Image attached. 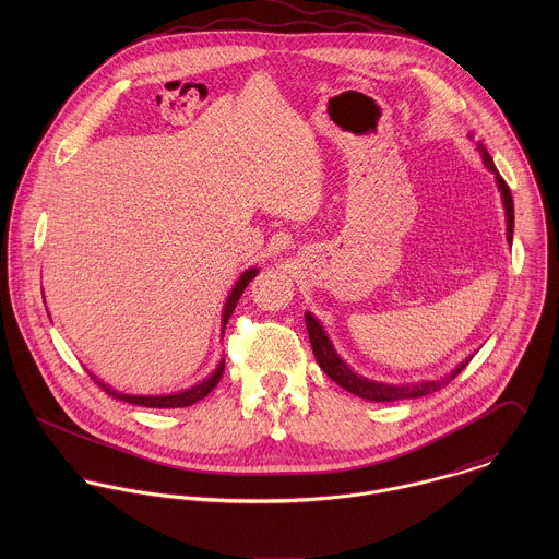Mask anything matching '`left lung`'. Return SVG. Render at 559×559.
<instances>
[{"instance_id":"1","label":"left lung","mask_w":559,"mask_h":559,"mask_svg":"<svg viewBox=\"0 0 559 559\" xmlns=\"http://www.w3.org/2000/svg\"><path fill=\"white\" fill-rule=\"evenodd\" d=\"M479 153L484 165L495 174L497 187L501 191V200H503V209H506V235L508 242H512V233H514V202H512V193L510 187L506 185V180L499 176L495 163L490 159V155L486 153V148L479 144ZM306 326L310 333V342H312V350L314 357L319 361L320 368L324 370V374L335 381L340 388H344L346 392L359 396V399L370 400V402H394V400L419 399V396H428L441 388H445L452 379H456L467 364L472 361V357L463 364H459L448 377L439 379V381H421V383H406V385H390V383H379V381H370L366 377H359L355 370H350L346 366V361L335 353L331 340L326 337V331L322 329L319 319H314L310 312H306Z\"/></svg>"}]
</instances>
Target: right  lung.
I'll list each match as a JSON object with an SVG mask.
<instances>
[{
  "label": "right lung",
  "instance_id": "1",
  "mask_svg": "<svg viewBox=\"0 0 559 559\" xmlns=\"http://www.w3.org/2000/svg\"><path fill=\"white\" fill-rule=\"evenodd\" d=\"M255 273H258V269H247V271L240 275L239 282L235 284V288L230 290L228 301H226V306H224L222 329H226L228 320H230L233 312H235V308H237V304H239L242 290H245V288H247V284L255 277ZM224 368H226V361L222 359V361H219V366L215 368V372H213L211 377H206L204 381H200L198 385H193V388H189V390H185V392L167 394V396H131V394H122V392H116V390L107 388V385H105L103 381H98L96 377H92V374H90V377H92V379L96 381V385H100V388H103L111 399L122 400V402H131V404H138V406H148V408H182V406H191L193 402H198V400L209 396V394L217 388V383L222 381Z\"/></svg>",
  "mask_w": 559,
  "mask_h": 559
}]
</instances>
